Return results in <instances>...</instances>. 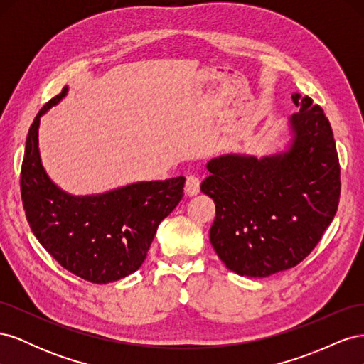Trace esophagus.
<instances>
[{"label":"esophagus","mask_w":364,"mask_h":364,"mask_svg":"<svg viewBox=\"0 0 364 364\" xmlns=\"http://www.w3.org/2000/svg\"><path fill=\"white\" fill-rule=\"evenodd\" d=\"M200 191V181L196 176H188L185 182V193L188 196H196Z\"/></svg>","instance_id":"obj_1"}]
</instances>
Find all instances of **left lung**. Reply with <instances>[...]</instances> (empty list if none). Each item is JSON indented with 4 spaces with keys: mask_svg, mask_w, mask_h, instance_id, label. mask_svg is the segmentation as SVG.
Returning <instances> with one entry per match:
<instances>
[{
    "mask_svg": "<svg viewBox=\"0 0 364 364\" xmlns=\"http://www.w3.org/2000/svg\"><path fill=\"white\" fill-rule=\"evenodd\" d=\"M299 112L287 141L258 158L226 153L209 159L200 190L215 203L209 240L225 266L266 278L310 255L336 215L340 165L331 124L310 97L291 95Z\"/></svg>",
    "mask_w": 364,
    "mask_h": 364,
    "instance_id": "left-lung-1",
    "label": "left lung"
}]
</instances>
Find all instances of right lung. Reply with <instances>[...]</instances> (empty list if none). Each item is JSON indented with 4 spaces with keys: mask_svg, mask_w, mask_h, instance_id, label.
<instances>
[{
    "mask_svg": "<svg viewBox=\"0 0 364 364\" xmlns=\"http://www.w3.org/2000/svg\"><path fill=\"white\" fill-rule=\"evenodd\" d=\"M67 94L65 86L28 130L21 170L26 217L39 243L63 269L94 284L114 282L142 266L159 223L182 200L185 178L139 181L85 196L62 190L42 165L39 124Z\"/></svg>",
    "mask_w": 364,
    "mask_h": 364,
    "instance_id": "add662e5",
    "label": "right lung"
}]
</instances>
